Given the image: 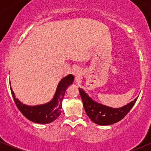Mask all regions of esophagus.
Masks as SVG:
<instances>
[{
    "label": "esophagus",
    "instance_id": "esophagus-1",
    "mask_svg": "<svg viewBox=\"0 0 151 151\" xmlns=\"http://www.w3.org/2000/svg\"><path fill=\"white\" fill-rule=\"evenodd\" d=\"M82 74H83V71H82V70L80 68H76L73 71V75L74 76L75 80H77V81L80 80V78L82 77Z\"/></svg>",
    "mask_w": 151,
    "mask_h": 151
}]
</instances>
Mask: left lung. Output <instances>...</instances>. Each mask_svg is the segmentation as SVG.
<instances>
[{
    "label": "left lung",
    "mask_w": 151,
    "mask_h": 151,
    "mask_svg": "<svg viewBox=\"0 0 151 151\" xmlns=\"http://www.w3.org/2000/svg\"><path fill=\"white\" fill-rule=\"evenodd\" d=\"M83 106L88 116L93 123L101 126L111 125L122 120L136 103L137 98L120 108L105 106L93 100L81 88H79Z\"/></svg>",
    "instance_id": "left-lung-1"
}]
</instances>
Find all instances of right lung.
Instances as JSON below:
<instances>
[{"instance_id": "right-lung-1", "label": "right lung", "mask_w": 151, "mask_h": 151, "mask_svg": "<svg viewBox=\"0 0 151 151\" xmlns=\"http://www.w3.org/2000/svg\"><path fill=\"white\" fill-rule=\"evenodd\" d=\"M74 82V76L72 74L63 77L56 89L54 97L50 102L37 106H28L22 104L15 97L14 93L10 86L11 92L13 96L16 106L21 113L30 121L37 123H50L57 119L61 113L62 101L64 96L66 90L69 85Z\"/></svg>"}]
</instances>
